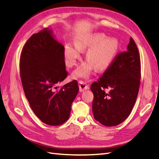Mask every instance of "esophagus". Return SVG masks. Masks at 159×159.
<instances>
[{"instance_id": "obj_1", "label": "esophagus", "mask_w": 159, "mask_h": 159, "mask_svg": "<svg viewBox=\"0 0 159 159\" xmlns=\"http://www.w3.org/2000/svg\"><path fill=\"white\" fill-rule=\"evenodd\" d=\"M79 90L80 92H83L84 91H86L89 89V84L87 83L84 82L83 80H80L79 82Z\"/></svg>"}]
</instances>
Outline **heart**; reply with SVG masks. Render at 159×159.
<instances>
[{"instance_id":"b5f03b06","label":"heart","mask_w":159,"mask_h":159,"mask_svg":"<svg viewBox=\"0 0 159 159\" xmlns=\"http://www.w3.org/2000/svg\"><path fill=\"white\" fill-rule=\"evenodd\" d=\"M75 46L66 44L64 49V56L68 66H75L80 56V50L89 48L86 54L89 60L81 64L72 72L75 79H87L93 66L97 70L106 68L115 58L119 49V43L114 38H106L104 34H95L75 41Z\"/></svg>"}]
</instances>
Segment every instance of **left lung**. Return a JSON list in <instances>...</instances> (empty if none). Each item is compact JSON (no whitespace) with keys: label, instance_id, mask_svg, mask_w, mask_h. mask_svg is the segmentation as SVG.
<instances>
[{"label":"left lung","instance_id":"obj_1","mask_svg":"<svg viewBox=\"0 0 159 159\" xmlns=\"http://www.w3.org/2000/svg\"><path fill=\"white\" fill-rule=\"evenodd\" d=\"M127 48L128 51L117 55L99 80L91 86L94 95L93 116L105 126L119 125L127 118L138 94L140 59L132 38ZM105 89L108 91L105 92Z\"/></svg>","mask_w":159,"mask_h":159}]
</instances>
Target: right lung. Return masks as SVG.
I'll list each match as a JSON object with an SVG mask.
<instances>
[{
  "label": "right lung",
  "mask_w": 159,
  "mask_h": 159,
  "mask_svg": "<svg viewBox=\"0 0 159 159\" xmlns=\"http://www.w3.org/2000/svg\"><path fill=\"white\" fill-rule=\"evenodd\" d=\"M64 49L52 30L45 28L27 40L20 58V75L26 98L36 116L50 125L67 121L79 91L75 80L57 89L56 84L68 75Z\"/></svg>",
  "instance_id": "add662e5"
}]
</instances>
